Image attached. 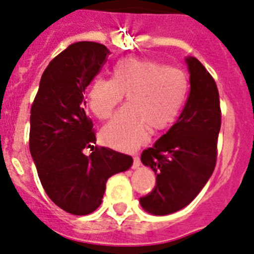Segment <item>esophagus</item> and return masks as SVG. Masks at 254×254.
<instances>
[{
	"instance_id": "1",
	"label": "esophagus",
	"mask_w": 254,
	"mask_h": 254,
	"mask_svg": "<svg viewBox=\"0 0 254 254\" xmlns=\"http://www.w3.org/2000/svg\"><path fill=\"white\" fill-rule=\"evenodd\" d=\"M139 166H140V159H139V157L136 155V157H134V163H132V168H138Z\"/></svg>"
}]
</instances>
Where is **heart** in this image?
<instances>
[{"instance_id":"1","label":"heart","mask_w":254,"mask_h":254,"mask_svg":"<svg viewBox=\"0 0 254 254\" xmlns=\"http://www.w3.org/2000/svg\"><path fill=\"white\" fill-rule=\"evenodd\" d=\"M127 95V106L102 127L105 144L131 149L177 120L189 95V78L182 69L154 59L124 57L111 68V78L96 77L87 90V105L100 120L111 118Z\"/></svg>"}]
</instances>
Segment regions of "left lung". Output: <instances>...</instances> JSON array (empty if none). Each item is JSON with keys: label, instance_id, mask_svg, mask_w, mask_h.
<instances>
[{"label": "left lung", "instance_id": "obj_1", "mask_svg": "<svg viewBox=\"0 0 254 254\" xmlns=\"http://www.w3.org/2000/svg\"><path fill=\"white\" fill-rule=\"evenodd\" d=\"M186 63L191 90L184 111L140 157L154 172L155 186L139 202L153 215H167L187 206L209 181L216 164L221 125L218 87L200 61L189 57Z\"/></svg>", "mask_w": 254, "mask_h": 254}]
</instances>
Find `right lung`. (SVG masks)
I'll use <instances>...</instances> for the list:
<instances>
[{
  "label": "right lung",
  "mask_w": 254,
  "mask_h": 254,
  "mask_svg": "<svg viewBox=\"0 0 254 254\" xmlns=\"http://www.w3.org/2000/svg\"><path fill=\"white\" fill-rule=\"evenodd\" d=\"M104 44H70L43 73L31 105L29 147L43 189L57 206L87 215L101 205L107 180L129 170L132 158L96 147L84 90L106 63ZM93 153L86 156L84 149Z\"/></svg>",
  "instance_id": "add662e5"
}]
</instances>
